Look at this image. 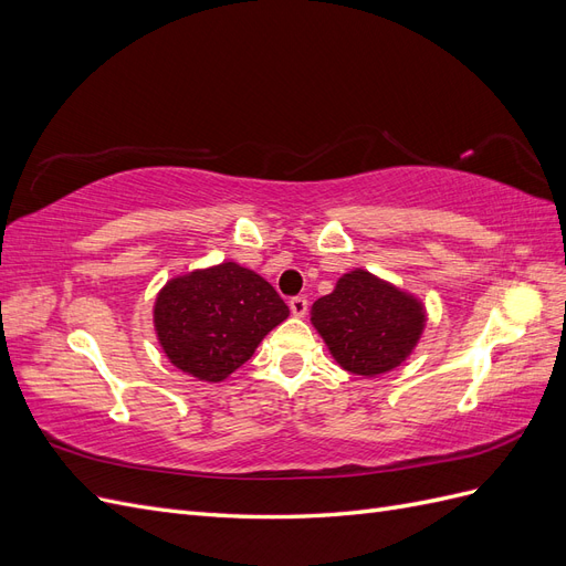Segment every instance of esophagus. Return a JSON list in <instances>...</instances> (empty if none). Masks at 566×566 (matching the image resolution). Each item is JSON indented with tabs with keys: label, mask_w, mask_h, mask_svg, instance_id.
<instances>
[{
	"label": "esophagus",
	"mask_w": 566,
	"mask_h": 566,
	"mask_svg": "<svg viewBox=\"0 0 566 566\" xmlns=\"http://www.w3.org/2000/svg\"><path fill=\"white\" fill-rule=\"evenodd\" d=\"M306 310H310V302H306V297L297 295V297L290 300V312H293V316L302 318L306 314Z\"/></svg>",
	"instance_id": "esophagus-1"
}]
</instances>
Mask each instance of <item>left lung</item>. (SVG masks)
<instances>
[{
  "label": "left lung",
  "mask_w": 566,
  "mask_h": 566,
  "mask_svg": "<svg viewBox=\"0 0 566 566\" xmlns=\"http://www.w3.org/2000/svg\"><path fill=\"white\" fill-rule=\"evenodd\" d=\"M424 306L370 271L345 273L331 295L312 306V323L335 361L364 378L389 373L416 349Z\"/></svg>",
  "instance_id": "left-lung-1"
}]
</instances>
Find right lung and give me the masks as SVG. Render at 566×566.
I'll list each match as a JSON object with an SVG mask.
<instances>
[{
	"label": "right lung",
	"instance_id": "1",
	"mask_svg": "<svg viewBox=\"0 0 566 566\" xmlns=\"http://www.w3.org/2000/svg\"><path fill=\"white\" fill-rule=\"evenodd\" d=\"M287 314V304L260 273L224 262L169 281L158 293L153 323L172 366L221 382Z\"/></svg>",
	"mask_w": 566,
	"mask_h": 566
}]
</instances>
